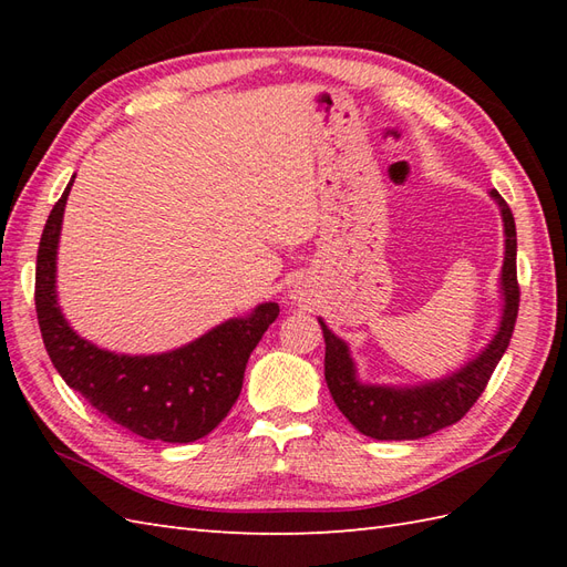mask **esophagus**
<instances>
[{"label": "esophagus", "instance_id": "esophagus-1", "mask_svg": "<svg viewBox=\"0 0 567 567\" xmlns=\"http://www.w3.org/2000/svg\"><path fill=\"white\" fill-rule=\"evenodd\" d=\"M292 297H295V299H302V297H299V292H297V290L292 292Z\"/></svg>", "mask_w": 567, "mask_h": 567}]
</instances>
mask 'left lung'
<instances>
[{"label":"left lung","instance_id":"8db88e82","mask_svg":"<svg viewBox=\"0 0 567 567\" xmlns=\"http://www.w3.org/2000/svg\"><path fill=\"white\" fill-rule=\"evenodd\" d=\"M489 197L497 202L504 226V262L499 272L502 317L489 343L475 358H470L463 368L439 380H426L419 384L363 382L358 375L351 348L319 317L323 341H327L323 375H327L329 392L336 406L363 436L378 441H416L455 424L483 394L487 380L492 378V370L497 368L504 351H507L516 323V311H519L516 226L512 209L499 197V192L492 189Z\"/></svg>","mask_w":567,"mask_h":567}]
</instances>
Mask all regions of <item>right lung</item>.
<instances>
[{"label": "right lung", "mask_w": 567, "mask_h": 567, "mask_svg": "<svg viewBox=\"0 0 567 567\" xmlns=\"http://www.w3.org/2000/svg\"><path fill=\"white\" fill-rule=\"evenodd\" d=\"M72 179L48 216L35 258V315L51 363L68 388L100 414L143 439L189 443L207 436L238 400L252 348L280 307L262 302L250 315L228 319L165 353L128 355L82 339L60 311L55 290L58 244Z\"/></svg>", "instance_id": "1"}]
</instances>
